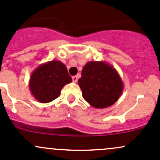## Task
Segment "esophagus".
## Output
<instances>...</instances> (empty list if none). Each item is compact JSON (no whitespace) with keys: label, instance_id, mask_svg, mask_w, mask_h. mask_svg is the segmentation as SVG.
<instances>
[{"label":"esophagus","instance_id":"1","mask_svg":"<svg viewBox=\"0 0 160 160\" xmlns=\"http://www.w3.org/2000/svg\"><path fill=\"white\" fill-rule=\"evenodd\" d=\"M72 80H73V83H77V80H78V77H77V76L72 77Z\"/></svg>","mask_w":160,"mask_h":160}]
</instances>
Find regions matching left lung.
I'll return each instance as SVG.
<instances>
[{
  "label": "left lung",
  "instance_id": "left-lung-1",
  "mask_svg": "<svg viewBox=\"0 0 160 160\" xmlns=\"http://www.w3.org/2000/svg\"><path fill=\"white\" fill-rule=\"evenodd\" d=\"M78 84L83 99L96 108L112 106L120 98L124 84L120 75L104 61H89L82 70Z\"/></svg>",
  "mask_w": 160,
  "mask_h": 160
}]
</instances>
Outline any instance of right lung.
<instances>
[{"mask_svg":"<svg viewBox=\"0 0 160 160\" xmlns=\"http://www.w3.org/2000/svg\"><path fill=\"white\" fill-rule=\"evenodd\" d=\"M71 82L66 66L59 61H51L34 70L29 87L35 99L41 103H48L58 97L64 86Z\"/></svg>","mask_w":160,"mask_h":160,"instance_id":"right-lung-1","label":"right lung"}]
</instances>
